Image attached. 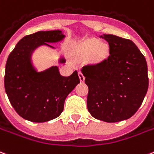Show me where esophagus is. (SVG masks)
I'll return each instance as SVG.
<instances>
[{"label":"esophagus","mask_w":154,"mask_h":154,"mask_svg":"<svg viewBox=\"0 0 154 154\" xmlns=\"http://www.w3.org/2000/svg\"><path fill=\"white\" fill-rule=\"evenodd\" d=\"M78 75H79V77H80V81L82 82H83L84 81H85V77H84V75H83V73H82L81 71H79V72H78Z\"/></svg>","instance_id":"1"}]
</instances>
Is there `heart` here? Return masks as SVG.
<instances>
[{"label":"heart","instance_id":"heart-1","mask_svg":"<svg viewBox=\"0 0 154 154\" xmlns=\"http://www.w3.org/2000/svg\"><path fill=\"white\" fill-rule=\"evenodd\" d=\"M98 42L95 39H90L88 40L84 45V50L85 52L90 53L94 50V56L97 58H102L106 56V54L107 52V47L104 43H100L98 44ZM96 49H95V48Z\"/></svg>","mask_w":154,"mask_h":154}]
</instances>
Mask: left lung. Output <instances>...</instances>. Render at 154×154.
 Returning a JSON list of instances; mask_svg holds the SVG:
<instances>
[{
    "mask_svg": "<svg viewBox=\"0 0 154 154\" xmlns=\"http://www.w3.org/2000/svg\"><path fill=\"white\" fill-rule=\"evenodd\" d=\"M109 56L82 67L88 85L87 108L99 120L115 123L132 117L142 104L149 87L146 60L132 40L103 35Z\"/></svg>",
    "mask_w": 154,
    "mask_h": 154,
    "instance_id": "1",
    "label": "left lung"
}]
</instances>
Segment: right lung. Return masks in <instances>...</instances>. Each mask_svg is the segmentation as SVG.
<instances>
[{
  "label": "right lung",
  "instance_id": "add662e5",
  "mask_svg": "<svg viewBox=\"0 0 154 154\" xmlns=\"http://www.w3.org/2000/svg\"><path fill=\"white\" fill-rule=\"evenodd\" d=\"M64 37L60 30L38 31L23 37L9 54L5 89L11 105L23 119L43 123L57 118L64 110L67 96L80 83L77 71L63 77L55 66L37 72L30 63V53L35 48L42 44L53 48L49 43Z\"/></svg>",
  "mask_w": 154,
  "mask_h": 154
}]
</instances>
